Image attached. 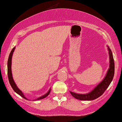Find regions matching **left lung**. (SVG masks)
Returning a JSON list of instances; mask_svg holds the SVG:
<instances>
[{"instance_id": "left-lung-1", "label": "left lung", "mask_w": 122, "mask_h": 122, "mask_svg": "<svg viewBox=\"0 0 122 122\" xmlns=\"http://www.w3.org/2000/svg\"><path fill=\"white\" fill-rule=\"evenodd\" d=\"M109 51V68L107 71L106 76L103 78L99 84L96 87L93 89L91 92L86 94H80L74 93L70 91V94L72 96L77 99L82 101H91L97 99L104 93L107 88L109 87L111 82L113 80L114 73H115V63H114V59L112 55V51L108 46Z\"/></svg>"}]
</instances>
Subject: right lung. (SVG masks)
Returning a JSON list of instances; mask_svg holds the SVG:
<instances>
[{
  "mask_svg": "<svg viewBox=\"0 0 122 122\" xmlns=\"http://www.w3.org/2000/svg\"><path fill=\"white\" fill-rule=\"evenodd\" d=\"M14 49H15V47H14V48H13V49L11 50V52H10V55H9V56L8 61H7V74H8L9 81V82H10V86H11V87H12V88L13 89L14 91H15L17 94H18L19 95H20L21 97H23V98H24V99H27V98L25 97L24 95L23 94V93L22 92V91L20 90L19 88L17 87L16 84H15V83L14 82V81L13 78V77H12V73H11V59H12L13 53ZM50 92H51V89L49 90V91H48V92H47L46 94H45V95H42V96L40 97L37 98L36 100H40V99H44V98H46L48 95H49Z\"/></svg>",
  "mask_w": 122,
  "mask_h": 122,
  "instance_id": "1",
  "label": "right lung"
}]
</instances>
